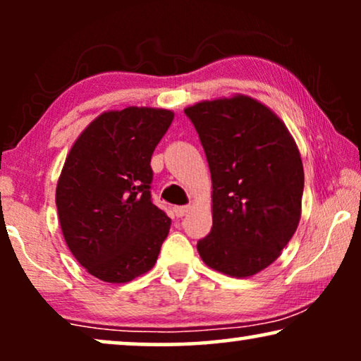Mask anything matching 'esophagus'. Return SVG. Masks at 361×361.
I'll return each instance as SVG.
<instances>
[{"instance_id":"34e87169","label":"esophagus","mask_w":361,"mask_h":361,"mask_svg":"<svg viewBox=\"0 0 361 361\" xmlns=\"http://www.w3.org/2000/svg\"><path fill=\"white\" fill-rule=\"evenodd\" d=\"M190 210V207L189 205H182V207H174V214L177 215V216H184V215H187V212Z\"/></svg>"}]
</instances>
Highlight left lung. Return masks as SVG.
<instances>
[{
  "instance_id": "obj_1",
  "label": "left lung",
  "mask_w": 361,
  "mask_h": 361,
  "mask_svg": "<svg viewBox=\"0 0 361 361\" xmlns=\"http://www.w3.org/2000/svg\"><path fill=\"white\" fill-rule=\"evenodd\" d=\"M209 161L210 233L197 243L209 268L250 278L281 256L302 212L304 167L284 121L253 97L185 108Z\"/></svg>"
}]
</instances>
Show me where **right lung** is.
<instances>
[{"label":"right lung","instance_id":"obj_1","mask_svg":"<svg viewBox=\"0 0 361 361\" xmlns=\"http://www.w3.org/2000/svg\"><path fill=\"white\" fill-rule=\"evenodd\" d=\"M174 120L164 108L98 115L73 142L56 189L63 240L87 273L130 283L156 264L171 219L151 202V156Z\"/></svg>","mask_w":361,"mask_h":361}]
</instances>
